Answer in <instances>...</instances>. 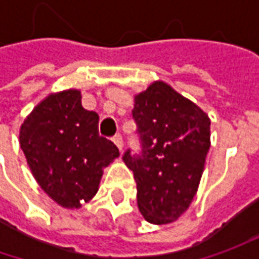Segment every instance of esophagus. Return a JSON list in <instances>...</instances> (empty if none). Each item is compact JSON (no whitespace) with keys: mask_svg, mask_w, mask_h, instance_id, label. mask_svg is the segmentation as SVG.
<instances>
[{"mask_svg":"<svg viewBox=\"0 0 259 259\" xmlns=\"http://www.w3.org/2000/svg\"><path fill=\"white\" fill-rule=\"evenodd\" d=\"M112 141L115 143V145L119 148V151H122V147H124V141H122V137L121 135L118 134V135H115L114 138H112Z\"/></svg>","mask_w":259,"mask_h":259,"instance_id":"obj_1","label":"esophagus"}]
</instances>
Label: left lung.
<instances>
[{
	"instance_id": "1",
	"label": "left lung",
	"mask_w": 259,
	"mask_h": 259,
	"mask_svg": "<svg viewBox=\"0 0 259 259\" xmlns=\"http://www.w3.org/2000/svg\"><path fill=\"white\" fill-rule=\"evenodd\" d=\"M133 118L143 153L126 150L122 158L134 173L138 209L150 224H171L197 192L210 147V119L163 80L135 95Z\"/></svg>"
}]
</instances>
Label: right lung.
<instances>
[{
    "label": "right lung",
    "instance_id": "obj_1",
    "mask_svg": "<svg viewBox=\"0 0 259 259\" xmlns=\"http://www.w3.org/2000/svg\"><path fill=\"white\" fill-rule=\"evenodd\" d=\"M99 115L82 106L77 89L50 94L20 126V147L35 182L66 209L94 197L116 145L98 133Z\"/></svg>",
    "mask_w": 259,
    "mask_h": 259
}]
</instances>
